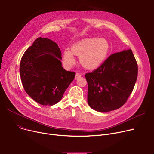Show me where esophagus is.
<instances>
[{"label": "esophagus", "mask_w": 154, "mask_h": 154, "mask_svg": "<svg viewBox=\"0 0 154 154\" xmlns=\"http://www.w3.org/2000/svg\"><path fill=\"white\" fill-rule=\"evenodd\" d=\"M80 77H81V75H80V74H79V73H77V74H75V79L77 80V79H78L79 78H80Z\"/></svg>", "instance_id": "1"}]
</instances>
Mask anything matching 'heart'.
I'll return each mask as SVG.
<instances>
[{"instance_id":"obj_1","label":"heart","mask_w":154,"mask_h":154,"mask_svg":"<svg viewBox=\"0 0 154 154\" xmlns=\"http://www.w3.org/2000/svg\"><path fill=\"white\" fill-rule=\"evenodd\" d=\"M109 50L110 44L106 38H86L73 45L71 51L65 50L63 59L67 65L71 66L75 63L74 55H77L84 67L94 69L99 67L106 59Z\"/></svg>"}]
</instances>
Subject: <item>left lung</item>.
Returning <instances> with one entry per match:
<instances>
[{
  "mask_svg": "<svg viewBox=\"0 0 154 154\" xmlns=\"http://www.w3.org/2000/svg\"><path fill=\"white\" fill-rule=\"evenodd\" d=\"M137 75L131 49L110 55L99 67L85 74L88 106L100 112L119 109L133 91Z\"/></svg>",
  "mask_w": 154,
  "mask_h": 154,
  "instance_id": "left-lung-1",
  "label": "left lung"
}]
</instances>
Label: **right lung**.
Instances as JSON below:
<instances>
[{
  "instance_id": "add662e5",
  "label": "right lung",
  "mask_w": 154,
  "mask_h": 154,
  "mask_svg": "<svg viewBox=\"0 0 154 154\" xmlns=\"http://www.w3.org/2000/svg\"><path fill=\"white\" fill-rule=\"evenodd\" d=\"M60 48L52 40L39 37L23 54L20 75L24 90L42 106L58 103L75 73L62 67Z\"/></svg>"
}]
</instances>
